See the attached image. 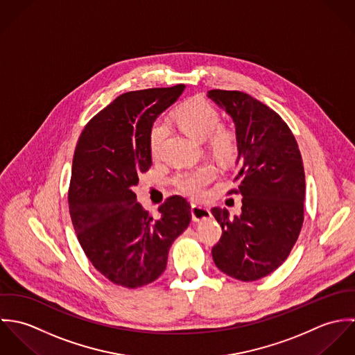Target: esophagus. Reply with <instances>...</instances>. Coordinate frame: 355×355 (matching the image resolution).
<instances>
[{"label": "esophagus", "mask_w": 355, "mask_h": 355, "mask_svg": "<svg viewBox=\"0 0 355 355\" xmlns=\"http://www.w3.org/2000/svg\"><path fill=\"white\" fill-rule=\"evenodd\" d=\"M191 217L194 221H202L211 217V213L207 207H203L200 205H191Z\"/></svg>", "instance_id": "34e87169"}]
</instances>
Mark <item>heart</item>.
Wrapping results in <instances>:
<instances>
[{"label": "heart", "mask_w": 355, "mask_h": 355, "mask_svg": "<svg viewBox=\"0 0 355 355\" xmlns=\"http://www.w3.org/2000/svg\"><path fill=\"white\" fill-rule=\"evenodd\" d=\"M179 127L197 141L209 139V146L221 159H228L236 150L235 135L220 125V114L213 105L202 98H193L180 105L175 113ZM168 134V125L164 120H158L150 131V153L157 157L164 139ZM217 171L213 165L205 164L198 168L184 171L173 178V184L182 194L200 198L207 184L216 179Z\"/></svg>", "instance_id": "obj_1"}]
</instances>
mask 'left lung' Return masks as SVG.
<instances>
[{"mask_svg":"<svg viewBox=\"0 0 355 355\" xmlns=\"http://www.w3.org/2000/svg\"><path fill=\"white\" fill-rule=\"evenodd\" d=\"M207 97L235 124L241 216L224 207L211 214L223 235L211 249L225 275L253 282L276 270L293 250L304 224V171L295 137L270 107L242 92L210 90Z\"/></svg>","mask_w":355,"mask_h":355,"instance_id":"8db88e82","label":"left lung"}]
</instances>
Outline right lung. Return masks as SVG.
Masks as SVG:
<instances>
[{
  "label": "right lung",
  "instance_id": "1",
  "mask_svg": "<svg viewBox=\"0 0 355 355\" xmlns=\"http://www.w3.org/2000/svg\"><path fill=\"white\" fill-rule=\"evenodd\" d=\"M184 85L121 94L82 131L72 159L69 214L90 262L117 286L138 288L166 268L173 241L191 221V206L169 197L153 217L132 187L152 166L150 131Z\"/></svg>",
  "mask_w": 355,
  "mask_h": 355
}]
</instances>
